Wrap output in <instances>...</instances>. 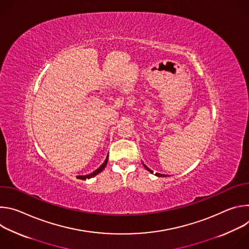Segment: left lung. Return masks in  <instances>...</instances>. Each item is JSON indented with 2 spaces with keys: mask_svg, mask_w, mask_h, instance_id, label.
Wrapping results in <instances>:
<instances>
[{
  "mask_svg": "<svg viewBox=\"0 0 249 249\" xmlns=\"http://www.w3.org/2000/svg\"><path fill=\"white\" fill-rule=\"evenodd\" d=\"M144 166H145V168H146V169H148L151 173H154V172H153L149 167H147L145 164H144ZM156 175H157V176H159V177H164V176H166V175H163V174H160V173H156Z\"/></svg>",
  "mask_w": 249,
  "mask_h": 249,
  "instance_id": "1",
  "label": "left lung"
}]
</instances>
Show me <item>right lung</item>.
Returning a JSON list of instances; mask_svg holds the SVG:
<instances>
[{
	"instance_id": "right-lung-1",
	"label": "right lung",
	"mask_w": 249,
	"mask_h": 249,
	"mask_svg": "<svg viewBox=\"0 0 249 249\" xmlns=\"http://www.w3.org/2000/svg\"><path fill=\"white\" fill-rule=\"evenodd\" d=\"M107 160H108V156H107V158H106V160H104V162L96 169V170H94L93 172H91L90 174H87V175H80V176H77L79 179H83V180H86V179H89V178H90V177H93V176H95L96 174H98L99 172H101L103 169H104V167L106 166V163H107Z\"/></svg>"
}]
</instances>
